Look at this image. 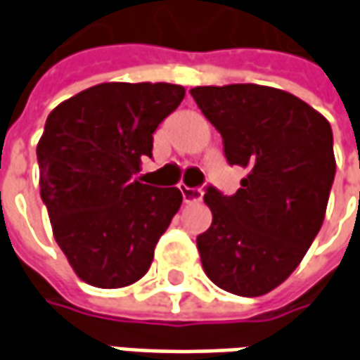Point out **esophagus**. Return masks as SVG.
I'll return each mask as SVG.
<instances>
[{
  "label": "esophagus",
  "instance_id": "obj_1",
  "mask_svg": "<svg viewBox=\"0 0 360 360\" xmlns=\"http://www.w3.org/2000/svg\"><path fill=\"white\" fill-rule=\"evenodd\" d=\"M181 195H183V200L187 204L196 202V200H200L202 198V191L196 187H187V185H179Z\"/></svg>",
  "mask_w": 360,
  "mask_h": 360
}]
</instances>
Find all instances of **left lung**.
<instances>
[{"label":"left lung","mask_w":360,"mask_h":360,"mask_svg":"<svg viewBox=\"0 0 360 360\" xmlns=\"http://www.w3.org/2000/svg\"><path fill=\"white\" fill-rule=\"evenodd\" d=\"M191 96L221 134L227 164L249 169L235 195L206 187L202 268L224 291L260 297L293 274L322 227L335 175L332 127L271 86H196Z\"/></svg>","instance_id":"1"}]
</instances>
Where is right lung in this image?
I'll use <instances>...</instances> for the list:
<instances>
[{
    "label": "right lung",
    "instance_id": "add662e5",
    "mask_svg": "<svg viewBox=\"0 0 360 360\" xmlns=\"http://www.w3.org/2000/svg\"><path fill=\"white\" fill-rule=\"evenodd\" d=\"M183 98L185 89L169 82H103L46 119L36 146L40 196L59 249L89 285L139 281L179 210V188L133 175L142 156L152 158V134Z\"/></svg>",
    "mask_w": 360,
    "mask_h": 360
}]
</instances>
